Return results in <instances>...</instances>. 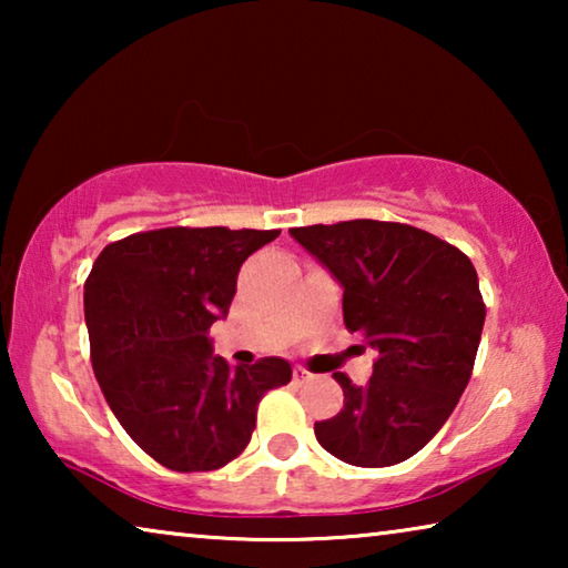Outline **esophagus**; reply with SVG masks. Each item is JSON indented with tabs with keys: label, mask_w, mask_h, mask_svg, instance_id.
Here are the masks:
<instances>
[{
	"label": "esophagus",
	"mask_w": 568,
	"mask_h": 568,
	"mask_svg": "<svg viewBox=\"0 0 568 568\" xmlns=\"http://www.w3.org/2000/svg\"><path fill=\"white\" fill-rule=\"evenodd\" d=\"M293 378H295L297 383H307V381H313V373H311V371H305L303 365H295V371H293Z\"/></svg>",
	"instance_id": "1"
}]
</instances>
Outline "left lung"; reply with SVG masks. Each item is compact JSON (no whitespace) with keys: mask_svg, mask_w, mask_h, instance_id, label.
<instances>
[{"mask_svg":"<svg viewBox=\"0 0 568 568\" xmlns=\"http://www.w3.org/2000/svg\"><path fill=\"white\" fill-rule=\"evenodd\" d=\"M343 287V321L378 353L365 386H343L338 416L315 423L318 444L351 466L410 458L454 413L474 371L486 305L474 263L426 230L348 220L293 227Z\"/></svg>","mask_w":568,"mask_h":568,"instance_id":"left-lung-1","label":"left lung"}]
</instances>
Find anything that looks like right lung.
<instances>
[{"instance_id":"add662e5","label":"right lung","mask_w":568,"mask_h":568,"mask_svg":"<svg viewBox=\"0 0 568 568\" xmlns=\"http://www.w3.org/2000/svg\"><path fill=\"white\" fill-rule=\"evenodd\" d=\"M281 230L162 227L108 245L84 283L92 368L114 418L158 464L215 470L243 454L257 403L291 383L283 358L230 368L210 325L240 265Z\"/></svg>"}]
</instances>
